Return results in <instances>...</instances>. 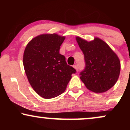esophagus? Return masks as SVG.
I'll return each mask as SVG.
<instances>
[{"label": "esophagus", "instance_id": "esophagus-1", "mask_svg": "<svg viewBox=\"0 0 130 130\" xmlns=\"http://www.w3.org/2000/svg\"><path fill=\"white\" fill-rule=\"evenodd\" d=\"M73 68L77 71V70H78V67H77V65H73Z\"/></svg>", "mask_w": 130, "mask_h": 130}]
</instances>
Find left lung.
<instances>
[{"label":"left lung","mask_w":130,"mask_h":130,"mask_svg":"<svg viewBox=\"0 0 130 130\" xmlns=\"http://www.w3.org/2000/svg\"><path fill=\"white\" fill-rule=\"evenodd\" d=\"M76 39L84 55L86 67L80 79L89 90L103 93L114 86L120 71V62L116 54L100 38L87 41L79 37Z\"/></svg>","instance_id":"obj_1"}]
</instances>
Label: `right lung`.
<instances>
[{"mask_svg": "<svg viewBox=\"0 0 130 130\" xmlns=\"http://www.w3.org/2000/svg\"><path fill=\"white\" fill-rule=\"evenodd\" d=\"M65 38L56 34H42L33 38L25 48L23 65L28 80L37 93L46 99L63 93L71 74L76 73L59 53Z\"/></svg>", "mask_w": 130, "mask_h": 130, "instance_id": "obj_1", "label": "right lung"}]
</instances>
